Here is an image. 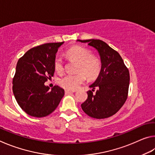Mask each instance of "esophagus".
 Returning <instances> with one entry per match:
<instances>
[{"label": "esophagus", "mask_w": 155, "mask_h": 155, "mask_svg": "<svg viewBox=\"0 0 155 155\" xmlns=\"http://www.w3.org/2000/svg\"><path fill=\"white\" fill-rule=\"evenodd\" d=\"M74 92V91H71V90H65V94H69Z\"/></svg>", "instance_id": "1"}]
</instances>
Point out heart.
<instances>
[{"label":"heart","instance_id":"obj_1","mask_svg":"<svg viewBox=\"0 0 155 155\" xmlns=\"http://www.w3.org/2000/svg\"><path fill=\"white\" fill-rule=\"evenodd\" d=\"M65 55L70 60L78 62L77 74H68L59 78V83L68 90H75L86 81V76L90 80L98 77L101 70V64L96 57L93 56L92 51L81 46H74L67 50ZM55 71L61 73L64 65L61 57H57L54 61Z\"/></svg>","mask_w":155,"mask_h":155}]
</instances>
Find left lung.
I'll use <instances>...</instances> for the list:
<instances>
[{
    "mask_svg": "<svg viewBox=\"0 0 155 155\" xmlns=\"http://www.w3.org/2000/svg\"><path fill=\"white\" fill-rule=\"evenodd\" d=\"M77 41L88 43L98 51L101 70L95 82L90 85L87 98L81 108L89 116L103 119L116 114L127 101L130 74L121 56L104 41L100 40ZM97 89L95 94H93Z\"/></svg>",
    "mask_w": 155,
    "mask_h": 155,
    "instance_id": "8db88e82",
    "label": "left lung"
}]
</instances>
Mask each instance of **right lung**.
I'll list each match as a JSON object with an SVG mask.
<instances>
[{"mask_svg": "<svg viewBox=\"0 0 155 155\" xmlns=\"http://www.w3.org/2000/svg\"><path fill=\"white\" fill-rule=\"evenodd\" d=\"M64 42L47 43L34 47L18 60L13 78V92L23 111L33 117L51 114L59 105L64 90L54 85L51 91L44 83L53 77L54 61Z\"/></svg>", "mask_w": 155, "mask_h": 155, "instance_id": "add662e5", "label": "right lung"}]
</instances>
